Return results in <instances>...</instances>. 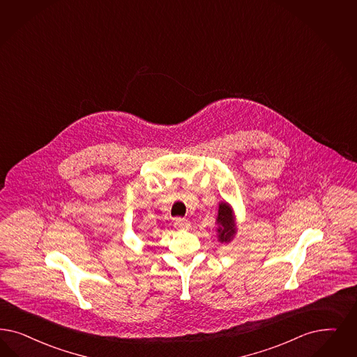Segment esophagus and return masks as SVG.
Segmentation results:
<instances>
[{
	"instance_id": "1",
	"label": "esophagus",
	"mask_w": 357,
	"mask_h": 357,
	"mask_svg": "<svg viewBox=\"0 0 357 357\" xmlns=\"http://www.w3.org/2000/svg\"><path fill=\"white\" fill-rule=\"evenodd\" d=\"M174 227L178 228V229H188L190 228V222L187 219L176 218V219H174Z\"/></svg>"
}]
</instances>
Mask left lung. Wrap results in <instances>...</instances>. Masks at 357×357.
<instances>
[{
	"label": "left lung",
	"mask_w": 357,
	"mask_h": 357,
	"mask_svg": "<svg viewBox=\"0 0 357 357\" xmlns=\"http://www.w3.org/2000/svg\"><path fill=\"white\" fill-rule=\"evenodd\" d=\"M216 222L219 225L218 234L220 243H229L236 234V222H234V212L227 203L219 204V213Z\"/></svg>",
	"instance_id": "obj_1"
}]
</instances>
